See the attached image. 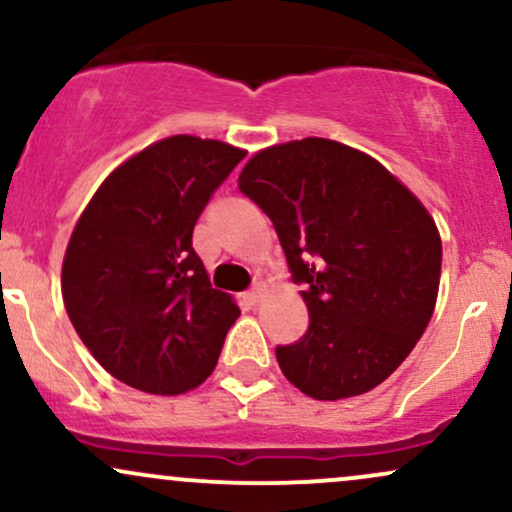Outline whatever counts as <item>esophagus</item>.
I'll use <instances>...</instances> for the list:
<instances>
[{
    "instance_id": "obj_1",
    "label": "esophagus",
    "mask_w": 512,
    "mask_h": 512,
    "mask_svg": "<svg viewBox=\"0 0 512 512\" xmlns=\"http://www.w3.org/2000/svg\"><path fill=\"white\" fill-rule=\"evenodd\" d=\"M262 293H264V286L260 284V281H257V284H255V286H252V289H250L248 293H245V298H248V303H252V305H255V303H260Z\"/></svg>"
}]
</instances>
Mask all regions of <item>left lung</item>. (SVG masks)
<instances>
[{
    "label": "left lung",
    "instance_id": "1",
    "mask_svg": "<svg viewBox=\"0 0 512 512\" xmlns=\"http://www.w3.org/2000/svg\"><path fill=\"white\" fill-rule=\"evenodd\" d=\"M238 190L272 219L303 286L308 332L276 346L289 383L334 402L390 378L438 298L443 248L424 204L375 158L320 137L252 156Z\"/></svg>",
    "mask_w": 512,
    "mask_h": 512
}]
</instances>
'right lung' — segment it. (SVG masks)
I'll return each instance as SVG.
<instances>
[{
  "label": "right lung",
  "instance_id": "1",
  "mask_svg": "<svg viewBox=\"0 0 512 512\" xmlns=\"http://www.w3.org/2000/svg\"><path fill=\"white\" fill-rule=\"evenodd\" d=\"M245 151L178 134L105 178L76 223L62 298L76 334L110 375L182 395L216 368L240 308L211 289L192 231Z\"/></svg>",
  "mask_w": 512,
  "mask_h": 512
}]
</instances>
